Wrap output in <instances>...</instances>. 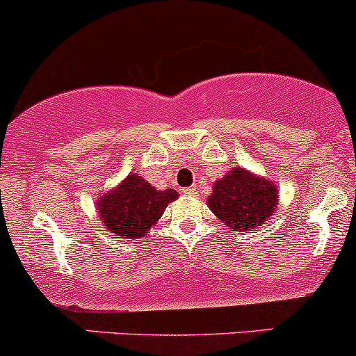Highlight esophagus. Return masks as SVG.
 <instances>
[{
    "mask_svg": "<svg viewBox=\"0 0 356 356\" xmlns=\"http://www.w3.org/2000/svg\"><path fill=\"white\" fill-rule=\"evenodd\" d=\"M185 193L190 195V197H197V188H193V186H191V188L185 190Z\"/></svg>",
    "mask_w": 356,
    "mask_h": 356,
    "instance_id": "1",
    "label": "esophagus"
}]
</instances>
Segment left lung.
Listing matches in <instances>:
<instances>
[{
    "label": "left lung",
    "instance_id": "left-lung-1",
    "mask_svg": "<svg viewBox=\"0 0 356 356\" xmlns=\"http://www.w3.org/2000/svg\"><path fill=\"white\" fill-rule=\"evenodd\" d=\"M279 186L245 168H232L211 186L207 205L223 225L250 232L270 220L277 211Z\"/></svg>",
    "mask_w": 356,
    "mask_h": 356
}]
</instances>
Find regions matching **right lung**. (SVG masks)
I'll return each instance as SVG.
<instances>
[{
    "label": "right lung",
    "mask_w": 356,
    "mask_h": 356,
    "mask_svg": "<svg viewBox=\"0 0 356 356\" xmlns=\"http://www.w3.org/2000/svg\"><path fill=\"white\" fill-rule=\"evenodd\" d=\"M179 197L177 190H156L139 175L131 173L97 200L99 220L115 237L143 238Z\"/></svg>",
    "instance_id": "1"
}]
</instances>
